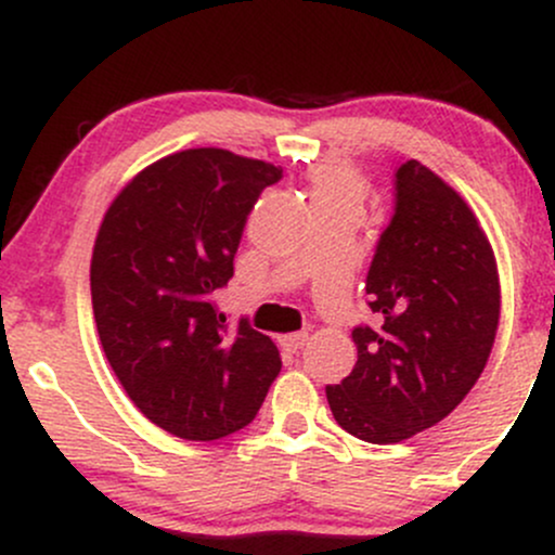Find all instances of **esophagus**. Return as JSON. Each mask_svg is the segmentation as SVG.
<instances>
[{
  "label": "esophagus",
  "mask_w": 555,
  "mask_h": 555,
  "mask_svg": "<svg viewBox=\"0 0 555 555\" xmlns=\"http://www.w3.org/2000/svg\"><path fill=\"white\" fill-rule=\"evenodd\" d=\"M308 344V334H286L282 336V347L286 352H299Z\"/></svg>",
  "instance_id": "1"
}]
</instances>
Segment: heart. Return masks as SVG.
<instances>
[{
	"label": "heart",
	"instance_id": "heart-1",
	"mask_svg": "<svg viewBox=\"0 0 555 555\" xmlns=\"http://www.w3.org/2000/svg\"><path fill=\"white\" fill-rule=\"evenodd\" d=\"M310 195L315 211L334 206L362 208L367 197V177L354 164L341 158H323L308 169Z\"/></svg>",
	"mask_w": 555,
	"mask_h": 555
}]
</instances>
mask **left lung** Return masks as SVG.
<instances>
[{
    "instance_id": "left-lung-1",
    "label": "left lung",
    "mask_w": 555,
    "mask_h": 555,
    "mask_svg": "<svg viewBox=\"0 0 555 555\" xmlns=\"http://www.w3.org/2000/svg\"><path fill=\"white\" fill-rule=\"evenodd\" d=\"M375 326L358 362L326 386L336 423L367 443H399L454 412L480 378L501 315L493 247L464 197L410 158L365 282Z\"/></svg>"
}]
</instances>
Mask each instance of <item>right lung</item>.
<instances>
[{
	"instance_id": "add662e5",
	"label": "right lung",
	"mask_w": 555,
	"mask_h": 555,
	"mask_svg": "<svg viewBox=\"0 0 555 555\" xmlns=\"http://www.w3.org/2000/svg\"><path fill=\"white\" fill-rule=\"evenodd\" d=\"M282 167L190 149L114 197L91 258L93 318L114 375L151 423L216 441L253 423L282 371L269 336L227 326L214 295L234 273L247 214Z\"/></svg>"
}]
</instances>
